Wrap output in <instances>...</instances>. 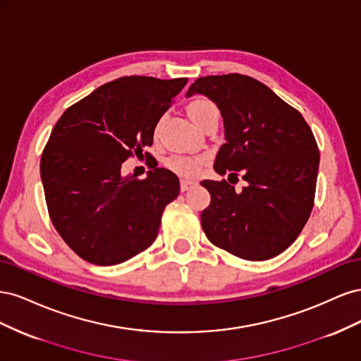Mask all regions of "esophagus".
I'll return each mask as SVG.
<instances>
[{"label":"esophagus","instance_id":"34e87169","mask_svg":"<svg viewBox=\"0 0 361 361\" xmlns=\"http://www.w3.org/2000/svg\"><path fill=\"white\" fill-rule=\"evenodd\" d=\"M195 182L194 180H190V179H182L180 180V191H187L190 190L191 187H194Z\"/></svg>","mask_w":361,"mask_h":361}]
</instances>
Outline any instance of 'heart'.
<instances>
[{"label": "heart", "instance_id": "heart-1", "mask_svg": "<svg viewBox=\"0 0 361 361\" xmlns=\"http://www.w3.org/2000/svg\"><path fill=\"white\" fill-rule=\"evenodd\" d=\"M188 114L192 122L199 126L209 116H220V111L209 99H195L188 105ZM200 158L191 157H173L167 161L169 169L183 178L195 176L200 171Z\"/></svg>", "mask_w": 361, "mask_h": 361}]
</instances>
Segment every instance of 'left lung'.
<instances>
[{"label": "left lung", "mask_w": 361, "mask_h": 361, "mask_svg": "<svg viewBox=\"0 0 361 361\" xmlns=\"http://www.w3.org/2000/svg\"><path fill=\"white\" fill-rule=\"evenodd\" d=\"M218 106L226 143L218 174L243 171L247 187L236 192L224 179L202 180L211 204L202 212L209 241L245 260L283 253L307 223L319 169V150L304 117L251 76L228 73L195 80L187 92Z\"/></svg>", "instance_id": "1"}]
</instances>
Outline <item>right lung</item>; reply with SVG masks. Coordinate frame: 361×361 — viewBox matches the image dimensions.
<instances>
[{"label":"right lung","mask_w":361,"mask_h":361,"mask_svg":"<svg viewBox=\"0 0 361 361\" xmlns=\"http://www.w3.org/2000/svg\"><path fill=\"white\" fill-rule=\"evenodd\" d=\"M187 78L123 76L69 106L40 159L51 221L76 255L110 267L157 239L161 215L179 195V179L157 167L143 180L122 176V164L143 154Z\"/></svg>","instance_id":"obj_1"}]
</instances>
